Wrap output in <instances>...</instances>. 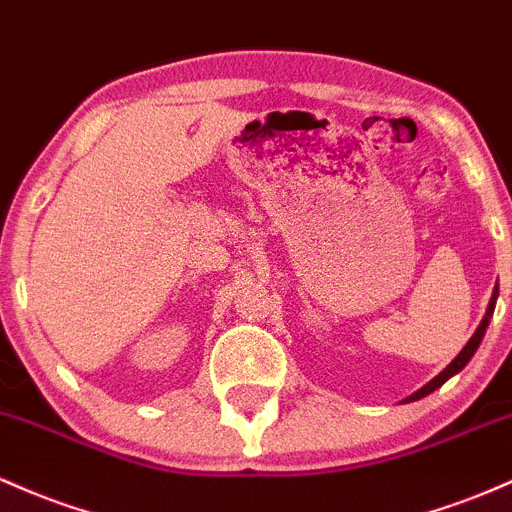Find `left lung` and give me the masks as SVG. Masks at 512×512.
Masks as SVG:
<instances>
[{
	"instance_id": "left-lung-1",
	"label": "left lung",
	"mask_w": 512,
	"mask_h": 512,
	"mask_svg": "<svg viewBox=\"0 0 512 512\" xmlns=\"http://www.w3.org/2000/svg\"><path fill=\"white\" fill-rule=\"evenodd\" d=\"M496 300H498V285L493 287V295H491V302H488V309H486L484 319H481L479 329L474 331V336L469 338V341H467V346H464L462 350H459V355H457V358L452 360V363L447 365L445 370H442L438 377H433V380H430L428 384H423V387L418 389V392H413L411 396H406V399H404V404H409V401H418V399H423V396H428L430 392H435V389L442 387V384H445L447 380H450V377H455L457 372H462L464 367H467V363H469V360L474 358L476 348H479L481 338H484V333H486V329H488V321H491V317H493V309H496Z\"/></svg>"
}]
</instances>
